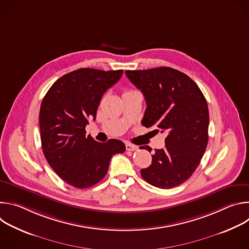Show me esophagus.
I'll return each mask as SVG.
<instances>
[{
	"label": "esophagus",
	"instance_id": "1",
	"mask_svg": "<svg viewBox=\"0 0 249 249\" xmlns=\"http://www.w3.org/2000/svg\"><path fill=\"white\" fill-rule=\"evenodd\" d=\"M137 149H138V147H137L136 145H133V144H130V143H127V144H126V150H127V151L133 152V151H136Z\"/></svg>",
	"mask_w": 249,
	"mask_h": 249
}]
</instances>
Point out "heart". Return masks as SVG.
I'll return each mask as SVG.
<instances>
[{
	"mask_svg": "<svg viewBox=\"0 0 249 249\" xmlns=\"http://www.w3.org/2000/svg\"><path fill=\"white\" fill-rule=\"evenodd\" d=\"M126 92H127V91H126Z\"/></svg>",
	"mask_w": 249,
	"mask_h": 249,
	"instance_id": "obj_1",
	"label": "heart"
}]
</instances>
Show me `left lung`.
<instances>
[{"label": "left lung", "mask_w": 249, "mask_h": 249, "mask_svg": "<svg viewBox=\"0 0 249 249\" xmlns=\"http://www.w3.org/2000/svg\"><path fill=\"white\" fill-rule=\"evenodd\" d=\"M125 74L147 102L142 124L166 135L165 147L155 151L152 164L141 169V175L161 189L178 186L190 178L207 148L206 98L193 80L169 67L128 70ZM141 148L152 151L149 146Z\"/></svg>", "instance_id": "8db88e82"}]
</instances>
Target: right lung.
Returning a JSON list of instances; mask_svg holds the SVG:
<instances>
[{
	"instance_id": "right-lung-1",
	"label": "right lung",
	"mask_w": 249,
	"mask_h": 249,
	"mask_svg": "<svg viewBox=\"0 0 249 249\" xmlns=\"http://www.w3.org/2000/svg\"><path fill=\"white\" fill-rule=\"evenodd\" d=\"M122 70L82 68L58 79L45 94L39 112L43 154L53 170L71 186L84 189L108 171L111 158L122 154L123 142L99 143L86 136V126L95 119L103 93L115 85Z\"/></svg>"
}]
</instances>
